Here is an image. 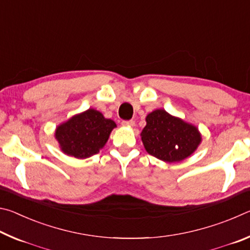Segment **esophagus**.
Returning <instances> with one entry per match:
<instances>
[{"instance_id":"obj_1","label":"esophagus","mask_w":250,"mask_h":250,"mask_svg":"<svg viewBox=\"0 0 250 250\" xmlns=\"http://www.w3.org/2000/svg\"><path fill=\"white\" fill-rule=\"evenodd\" d=\"M122 125H124V126H128V128H132V126H134V121H133V120L122 121Z\"/></svg>"}]
</instances>
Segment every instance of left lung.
I'll return each instance as SVG.
<instances>
[{"mask_svg":"<svg viewBox=\"0 0 250 250\" xmlns=\"http://www.w3.org/2000/svg\"><path fill=\"white\" fill-rule=\"evenodd\" d=\"M146 121V125L141 132L145 149L164 162H181L191 156L202 142L196 125L170 115L164 109L150 112Z\"/></svg>","mask_w":250,"mask_h":250,"instance_id":"8db88e82","label":"left lung"}]
</instances>
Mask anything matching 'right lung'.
Returning a JSON list of instances; mask_svg holds the SVG:
<instances>
[{
    "label": "right lung",
    "instance_id": "obj_1",
    "mask_svg": "<svg viewBox=\"0 0 250 250\" xmlns=\"http://www.w3.org/2000/svg\"><path fill=\"white\" fill-rule=\"evenodd\" d=\"M116 122L104 118L98 110L89 108L56 126L55 139L62 153L87 159L103 149Z\"/></svg>",
    "mask_w": 250,
    "mask_h": 250
}]
</instances>
